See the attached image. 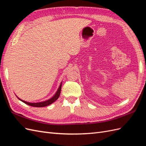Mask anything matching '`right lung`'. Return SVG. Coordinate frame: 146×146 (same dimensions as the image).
Instances as JSON below:
<instances>
[{
	"instance_id": "1",
	"label": "right lung",
	"mask_w": 146,
	"mask_h": 146,
	"mask_svg": "<svg viewBox=\"0 0 146 146\" xmlns=\"http://www.w3.org/2000/svg\"><path fill=\"white\" fill-rule=\"evenodd\" d=\"M61 84H62V82L61 83L59 88H58V90H57L56 93L54 94V96H53L52 98L49 99L47 100H46V101L40 102H36V103H31V102H26V101H24L23 100H22V99H19V98H17H17H18L21 101L25 103V104H27L28 105L32 106V107H46V106L52 104V103H54L55 101H56L57 99H58L59 96H60V92H61Z\"/></svg>"
}]
</instances>
